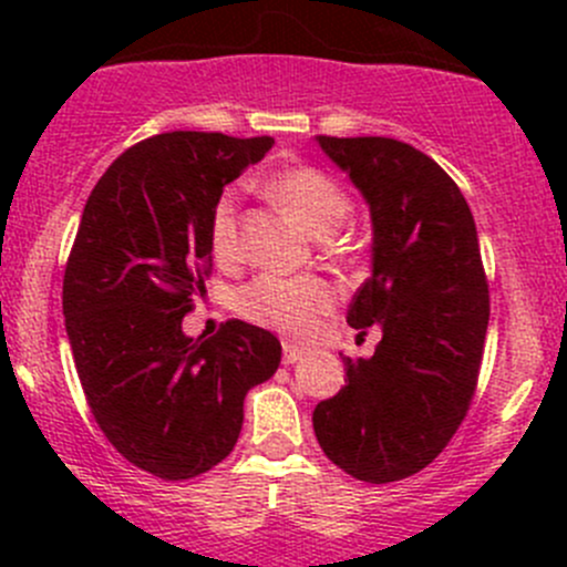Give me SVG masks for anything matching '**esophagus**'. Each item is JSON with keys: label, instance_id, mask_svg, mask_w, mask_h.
I'll return each mask as SVG.
<instances>
[{"label": "esophagus", "instance_id": "esophagus-1", "mask_svg": "<svg viewBox=\"0 0 567 567\" xmlns=\"http://www.w3.org/2000/svg\"><path fill=\"white\" fill-rule=\"evenodd\" d=\"M301 357H305V348L290 346V342H285V346H282V362L285 364H296Z\"/></svg>", "mask_w": 567, "mask_h": 567}]
</instances>
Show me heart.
Here are the masks:
<instances>
[{"mask_svg": "<svg viewBox=\"0 0 567 567\" xmlns=\"http://www.w3.org/2000/svg\"><path fill=\"white\" fill-rule=\"evenodd\" d=\"M268 197L282 205L316 238H326L351 214V199L340 183L323 169L296 164L274 173L266 181ZM210 249L216 260L238 255V194L225 192L210 210ZM337 293L318 277H257L238 296V307L255 323L290 337H305L316 329L318 318L334 305Z\"/></svg>", "mask_w": 567, "mask_h": 567, "instance_id": "b5f03b06", "label": "heart"}]
</instances>
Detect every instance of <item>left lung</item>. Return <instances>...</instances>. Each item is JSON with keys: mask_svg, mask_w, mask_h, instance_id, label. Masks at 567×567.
I'll return each mask as SVG.
<instances>
[{"mask_svg": "<svg viewBox=\"0 0 567 567\" xmlns=\"http://www.w3.org/2000/svg\"><path fill=\"white\" fill-rule=\"evenodd\" d=\"M373 221L353 329L379 326L370 359L342 357L346 386L312 411L326 458L364 483H394L436 458L466 416L488 329L474 216L433 158L386 136H316Z\"/></svg>", "mask_w": 567, "mask_h": 567, "instance_id": "1", "label": "left lung"}]
</instances>
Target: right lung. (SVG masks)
<instances>
[{
	"label": "right lung",
	"mask_w": 567,
	"mask_h": 567,
	"mask_svg": "<svg viewBox=\"0 0 567 567\" xmlns=\"http://www.w3.org/2000/svg\"><path fill=\"white\" fill-rule=\"evenodd\" d=\"M271 145L203 131L151 136L114 158L84 205L62 282L73 362L114 450L162 480L225 461L244 398L279 368L282 346L260 326L227 320L214 337L181 326L214 268L216 199Z\"/></svg>",
	"instance_id": "add662e5"
}]
</instances>
